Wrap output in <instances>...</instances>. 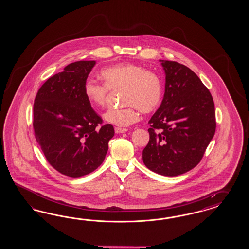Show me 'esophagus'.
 <instances>
[{
  "label": "esophagus",
  "mask_w": 249,
  "mask_h": 249,
  "mask_svg": "<svg viewBox=\"0 0 249 249\" xmlns=\"http://www.w3.org/2000/svg\"><path fill=\"white\" fill-rule=\"evenodd\" d=\"M127 130H128L127 128H118V127H116V128H115V132H116L117 134H121V133H124V132H126Z\"/></svg>",
  "instance_id": "1"
}]
</instances>
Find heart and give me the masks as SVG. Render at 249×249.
<instances>
[{
    "instance_id": "b5f03b06",
    "label": "heart",
    "mask_w": 249,
    "mask_h": 249,
    "mask_svg": "<svg viewBox=\"0 0 249 249\" xmlns=\"http://www.w3.org/2000/svg\"><path fill=\"white\" fill-rule=\"evenodd\" d=\"M103 83L88 79L84 93L92 107H105L109 90H122L125 107L109 108L104 114L107 123L117 127H128L139 119V109L151 113L158 108L163 98V82L155 72L130 63L103 68L100 71Z\"/></svg>"
}]
</instances>
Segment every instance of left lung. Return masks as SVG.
<instances>
[{
    "mask_svg": "<svg viewBox=\"0 0 249 249\" xmlns=\"http://www.w3.org/2000/svg\"><path fill=\"white\" fill-rule=\"evenodd\" d=\"M160 62L165 92L149 121L150 141L142 160L156 174L177 176L194 169L204 157L216 128L214 103L194 71L175 61Z\"/></svg>",
    "mask_w": 249,
    "mask_h": 249,
    "instance_id": "1",
    "label": "left lung"
}]
</instances>
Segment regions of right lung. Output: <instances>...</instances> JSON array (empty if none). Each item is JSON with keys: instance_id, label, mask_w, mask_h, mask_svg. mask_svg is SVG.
<instances>
[{"instance_id": "1", "label": "right lung", "mask_w": 249, "mask_h": 249, "mask_svg": "<svg viewBox=\"0 0 249 249\" xmlns=\"http://www.w3.org/2000/svg\"><path fill=\"white\" fill-rule=\"evenodd\" d=\"M95 64H69L42 85L34 103L36 142L49 164L73 178L100 166L115 133L111 124L99 127L103 121L84 93V84Z\"/></svg>"}]
</instances>
